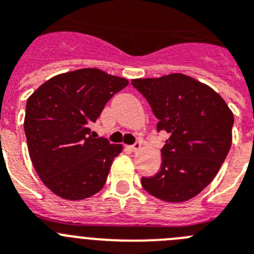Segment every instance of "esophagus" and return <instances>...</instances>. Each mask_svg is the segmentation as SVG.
Returning <instances> with one entry per match:
<instances>
[{
    "instance_id": "1",
    "label": "esophagus",
    "mask_w": 254,
    "mask_h": 254,
    "mask_svg": "<svg viewBox=\"0 0 254 254\" xmlns=\"http://www.w3.org/2000/svg\"><path fill=\"white\" fill-rule=\"evenodd\" d=\"M129 149H131V151H133V152L138 151V150L141 149V142H136V143H134V145L129 146Z\"/></svg>"
}]
</instances>
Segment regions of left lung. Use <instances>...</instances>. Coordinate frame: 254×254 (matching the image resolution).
I'll use <instances>...</instances> for the list:
<instances>
[{
	"label": "left lung",
	"mask_w": 254,
	"mask_h": 254,
	"mask_svg": "<svg viewBox=\"0 0 254 254\" xmlns=\"http://www.w3.org/2000/svg\"><path fill=\"white\" fill-rule=\"evenodd\" d=\"M169 134L155 176L141 178L147 193L164 202H186L216 177L233 141L234 114L208 85L185 73L133 78Z\"/></svg>",
	"instance_id": "8db88e82"
}]
</instances>
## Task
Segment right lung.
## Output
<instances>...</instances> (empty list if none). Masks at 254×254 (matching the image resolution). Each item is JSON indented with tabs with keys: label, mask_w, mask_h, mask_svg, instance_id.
I'll return each instance as SVG.
<instances>
[{
	"label": "right lung",
	"mask_w": 254,
	"mask_h": 254,
	"mask_svg": "<svg viewBox=\"0 0 254 254\" xmlns=\"http://www.w3.org/2000/svg\"><path fill=\"white\" fill-rule=\"evenodd\" d=\"M128 80L99 68L53 76L26 102L24 129L35 172L48 190L68 201L98 193L121 143L95 138L91 123Z\"/></svg>",
	"instance_id": "right-lung-1"
}]
</instances>
